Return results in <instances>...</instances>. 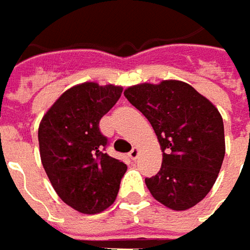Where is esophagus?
<instances>
[{"label":"esophagus","mask_w":250,"mask_h":250,"mask_svg":"<svg viewBox=\"0 0 250 250\" xmlns=\"http://www.w3.org/2000/svg\"><path fill=\"white\" fill-rule=\"evenodd\" d=\"M139 154H140V150L137 148V147H133L130 152H129V157L132 158V160H136L137 157H139Z\"/></svg>","instance_id":"obj_1"}]
</instances>
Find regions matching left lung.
<instances>
[{"instance_id":"8db88e82","label":"left lung","mask_w":250,"mask_h":250,"mask_svg":"<svg viewBox=\"0 0 250 250\" xmlns=\"http://www.w3.org/2000/svg\"><path fill=\"white\" fill-rule=\"evenodd\" d=\"M124 95L151 124L164 152L160 172L146 177L151 195L173 210L197 205L213 187L224 160L220 113L182 81L140 83Z\"/></svg>"}]
</instances>
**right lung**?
Returning a JSON list of instances; mask_svg holds the SVG:
<instances>
[{"label": "right lung", "mask_w": 250, "mask_h": 250, "mask_svg": "<svg viewBox=\"0 0 250 250\" xmlns=\"http://www.w3.org/2000/svg\"><path fill=\"white\" fill-rule=\"evenodd\" d=\"M122 88L85 82L66 90L43 115L38 129L43 169L63 202L95 215L113 204L126 172L110 157L100 120L121 98Z\"/></svg>", "instance_id": "obj_1"}]
</instances>
